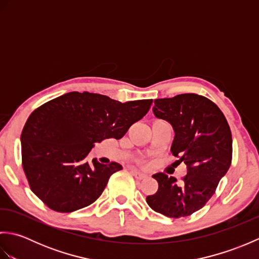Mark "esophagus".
Instances as JSON below:
<instances>
[{"label":"esophagus","instance_id":"34e87169","mask_svg":"<svg viewBox=\"0 0 259 259\" xmlns=\"http://www.w3.org/2000/svg\"><path fill=\"white\" fill-rule=\"evenodd\" d=\"M130 170H131V174H133L137 179H144V178H146V177H147V174H145V172H141L140 170H138V169H136V168H131Z\"/></svg>","mask_w":259,"mask_h":259}]
</instances>
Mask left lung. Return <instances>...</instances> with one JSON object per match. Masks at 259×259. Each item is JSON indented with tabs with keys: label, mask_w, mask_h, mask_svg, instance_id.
Returning <instances> with one entry per match:
<instances>
[{
	"label": "left lung",
	"mask_w": 259,
	"mask_h": 259,
	"mask_svg": "<svg viewBox=\"0 0 259 259\" xmlns=\"http://www.w3.org/2000/svg\"><path fill=\"white\" fill-rule=\"evenodd\" d=\"M152 112L171 124L172 155L187 164L183 183L158 172L156 194L146 198L153 210L169 218L186 217L199 210L214 194L232 163L233 140L226 118L209 99L185 93L156 99Z\"/></svg>",
	"instance_id": "left-lung-1"
}]
</instances>
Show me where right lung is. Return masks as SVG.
<instances>
[{"label": "right lung", "instance_id": "right-lung-1", "mask_svg": "<svg viewBox=\"0 0 259 259\" xmlns=\"http://www.w3.org/2000/svg\"><path fill=\"white\" fill-rule=\"evenodd\" d=\"M152 99L121 103L103 95L69 92L43 104L21 135L22 163L31 190L48 207L72 212L91 205L122 167L88 155L96 142L121 139L149 110Z\"/></svg>", "mask_w": 259, "mask_h": 259}]
</instances>
